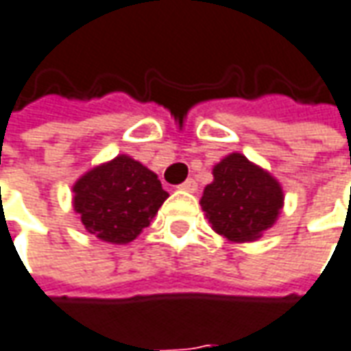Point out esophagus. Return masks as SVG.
<instances>
[{"instance_id":"obj_1","label":"esophagus","mask_w":351,"mask_h":351,"mask_svg":"<svg viewBox=\"0 0 351 351\" xmlns=\"http://www.w3.org/2000/svg\"><path fill=\"white\" fill-rule=\"evenodd\" d=\"M197 187H199V185H197V181H195V180L183 181V183L180 185V189L187 191V193H197Z\"/></svg>"}]
</instances>
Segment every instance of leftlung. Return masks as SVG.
<instances>
[{"label":"left lung","mask_w":351,"mask_h":351,"mask_svg":"<svg viewBox=\"0 0 351 351\" xmlns=\"http://www.w3.org/2000/svg\"><path fill=\"white\" fill-rule=\"evenodd\" d=\"M200 206L210 227L231 243H254L271 229L285 206L279 180L241 152H231L212 170Z\"/></svg>","instance_id":"obj_1"}]
</instances>
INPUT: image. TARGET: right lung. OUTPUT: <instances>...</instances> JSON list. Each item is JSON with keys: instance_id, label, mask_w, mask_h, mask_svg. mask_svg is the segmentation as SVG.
<instances>
[{"instance_id": "obj_1", "label": "right lung", "mask_w": 351, "mask_h": 351, "mask_svg": "<svg viewBox=\"0 0 351 351\" xmlns=\"http://www.w3.org/2000/svg\"><path fill=\"white\" fill-rule=\"evenodd\" d=\"M72 208L84 229L110 245H128L168 199L158 176L128 154L93 166L72 185Z\"/></svg>"}]
</instances>
